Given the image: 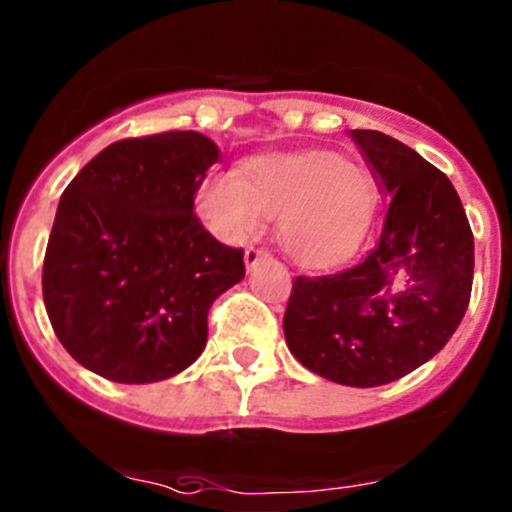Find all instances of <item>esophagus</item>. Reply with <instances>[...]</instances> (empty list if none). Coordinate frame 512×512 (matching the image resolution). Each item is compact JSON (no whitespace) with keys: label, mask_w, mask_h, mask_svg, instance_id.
<instances>
[{"label":"esophagus","mask_w":512,"mask_h":512,"mask_svg":"<svg viewBox=\"0 0 512 512\" xmlns=\"http://www.w3.org/2000/svg\"><path fill=\"white\" fill-rule=\"evenodd\" d=\"M270 260V252L267 250H260V247H247L245 250V267L247 270H252L255 265H260V262Z\"/></svg>","instance_id":"1"}]
</instances>
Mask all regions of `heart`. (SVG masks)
I'll return each instance as SVG.
<instances>
[{
    "label": "heart",
    "mask_w": 512,
    "mask_h": 512,
    "mask_svg": "<svg viewBox=\"0 0 512 512\" xmlns=\"http://www.w3.org/2000/svg\"><path fill=\"white\" fill-rule=\"evenodd\" d=\"M198 211L218 233L245 240L277 215V240L306 270L341 265L358 250L375 211V186L363 166L326 152L265 154L238 174L208 179Z\"/></svg>",
    "instance_id": "1"
}]
</instances>
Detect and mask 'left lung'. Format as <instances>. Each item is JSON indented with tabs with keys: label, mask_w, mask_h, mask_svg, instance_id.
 Returning <instances> with one entry per match:
<instances>
[{
	"label": "left lung",
	"mask_w": 512,
	"mask_h": 512,
	"mask_svg": "<svg viewBox=\"0 0 512 512\" xmlns=\"http://www.w3.org/2000/svg\"><path fill=\"white\" fill-rule=\"evenodd\" d=\"M353 142L387 196L368 257L326 277H297L284 338L311 373L351 387L405 378L434 358L471 299L473 233L446 174L375 129Z\"/></svg>",
	"instance_id": "8db88e82"
}]
</instances>
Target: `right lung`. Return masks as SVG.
Here are the masks:
<instances>
[{
	"label": "right lung",
	"mask_w": 512,
	"mask_h": 512,
	"mask_svg": "<svg viewBox=\"0 0 512 512\" xmlns=\"http://www.w3.org/2000/svg\"><path fill=\"white\" fill-rule=\"evenodd\" d=\"M201 132L110 144L63 191L43 257V304L58 341L112 383L186 370L208 341V309L245 277L242 250L193 213L218 161Z\"/></svg>",
	"instance_id": "1"
}]
</instances>
